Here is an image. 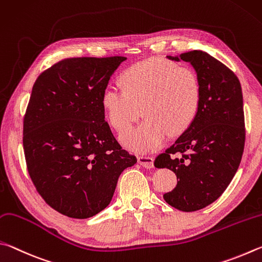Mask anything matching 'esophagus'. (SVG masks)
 I'll use <instances>...</instances> for the list:
<instances>
[{"label": "esophagus", "mask_w": 262, "mask_h": 262, "mask_svg": "<svg viewBox=\"0 0 262 262\" xmlns=\"http://www.w3.org/2000/svg\"><path fill=\"white\" fill-rule=\"evenodd\" d=\"M138 162L140 166H143L146 169L154 167V159L150 157H138Z\"/></svg>", "instance_id": "1"}]
</instances>
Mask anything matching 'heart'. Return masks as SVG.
<instances>
[{"label": "heart", "mask_w": 262, "mask_h": 262, "mask_svg": "<svg viewBox=\"0 0 262 262\" xmlns=\"http://www.w3.org/2000/svg\"><path fill=\"white\" fill-rule=\"evenodd\" d=\"M123 85L104 87L101 103L112 125L122 132L141 114L145 119L122 135V143L138 153L159 148L169 134L186 131L199 112L201 86L192 69L162 58L134 64L124 72Z\"/></svg>", "instance_id": "b5f03b06"}]
</instances>
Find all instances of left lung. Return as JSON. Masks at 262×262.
I'll list each match as a JSON object with an SVG mask.
<instances>
[{"label": "left lung", "instance_id": "obj_1", "mask_svg": "<svg viewBox=\"0 0 262 262\" xmlns=\"http://www.w3.org/2000/svg\"><path fill=\"white\" fill-rule=\"evenodd\" d=\"M167 57L193 67L201 101L194 121L154 166L177 176L175 189L163 195L166 203L194 212L220 198L239 167L245 145L242 86L230 69L203 50Z\"/></svg>", "mask_w": 262, "mask_h": 262}]
</instances>
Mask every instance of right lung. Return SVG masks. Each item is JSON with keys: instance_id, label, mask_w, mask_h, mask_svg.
<instances>
[{"instance_id": "obj_1", "label": "right lung", "mask_w": 262, "mask_h": 262, "mask_svg": "<svg viewBox=\"0 0 262 262\" xmlns=\"http://www.w3.org/2000/svg\"><path fill=\"white\" fill-rule=\"evenodd\" d=\"M126 57L66 58L35 80L24 117L30 177L50 207L87 219L112 201L118 177L137 162L104 121L101 96Z\"/></svg>"}]
</instances>
